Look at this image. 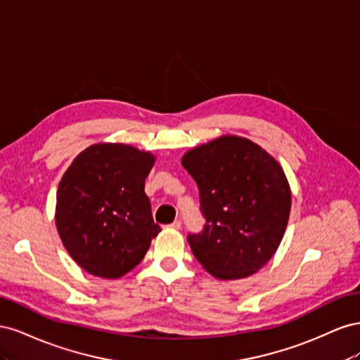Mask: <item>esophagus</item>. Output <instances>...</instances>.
Listing matches in <instances>:
<instances>
[{
  "mask_svg": "<svg viewBox=\"0 0 360 360\" xmlns=\"http://www.w3.org/2000/svg\"><path fill=\"white\" fill-rule=\"evenodd\" d=\"M169 226H171V228H174V230H180V228H181V221L176 219V221H174L172 224H169Z\"/></svg>",
  "mask_w": 360,
  "mask_h": 360,
  "instance_id": "34e87169",
  "label": "esophagus"
}]
</instances>
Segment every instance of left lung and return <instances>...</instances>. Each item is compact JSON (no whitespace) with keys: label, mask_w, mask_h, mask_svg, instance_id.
<instances>
[{"label":"left lung","mask_w":360,"mask_h":360,"mask_svg":"<svg viewBox=\"0 0 360 360\" xmlns=\"http://www.w3.org/2000/svg\"><path fill=\"white\" fill-rule=\"evenodd\" d=\"M181 165L197 181L205 225L188 242L217 279L254 275L284 237L291 192L266 150L240 136H221L188 151Z\"/></svg>","instance_id":"1"}]
</instances>
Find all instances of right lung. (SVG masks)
Returning a JSON list of instances; mask_svg holds the SVG:
<instances>
[{
    "label": "right lung",
    "mask_w": 360,
    "mask_h": 360,
    "mask_svg": "<svg viewBox=\"0 0 360 360\" xmlns=\"http://www.w3.org/2000/svg\"><path fill=\"white\" fill-rule=\"evenodd\" d=\"M153 163V155L132 146L94 144L64 172L56 224L64 248L85 271L122 278L160 233L144 192Z\"/></svg>",
    "instance_id": "1"
}]
</instances>
